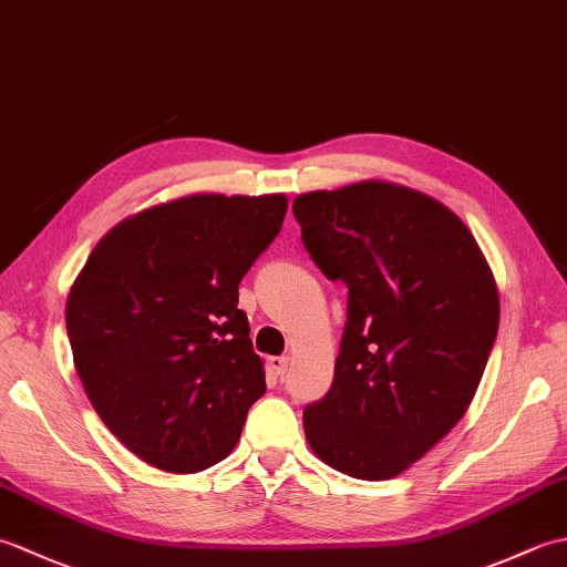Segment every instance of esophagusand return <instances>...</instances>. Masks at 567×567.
Listing matches in <instances>:
<instances>
[{"label": "esophagus", "instance_id": "34e87169", "mask_svg": "<svg viewBox=\"0 0 567 567\" xmlns=\"http://www.w3.org/2000/svg\"><path fill=\"white\" fill-rule=\"evenodd\" d=\"M270 368L275 370V375H285L287 372V368H290V358H285V355H272L270 360Z\"/></svg>", "mask_w": 567, "mask_h": 567}]
</instances>
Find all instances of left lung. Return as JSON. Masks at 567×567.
Here are the masks:
<instances>
[{
  "label": "left lung",
  "mask_w": 567,
  "mask_h": 567,
  "mask_svg": "<svg viewBox=\"0 0 567 567\" xmlns=\"http://www.w3.org/2000/svg\"><path fill=\"white\" fill-rule=\"evenodd\" d=\"M309 256L348 285L333 384L305 409L323 463L390 480L467 412L499 329V292L461 216L424 192L363 179L292 204Z\"/></svg>",
  "instance_id": "8db88e82"
}]
</instances>
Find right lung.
<instances>
[{"label": "right lung", "instance_id": "1", "mask_svg": "<svg viewBox=\"0 0 567 567\" xmlns=\"http://www.w3.org/2000/svg\"><path fill=\"white\" fill-rule=\"evenodd\" d=\"M285 195L179 197L106 231L72 282L65 327L94 412L167 473L234 451L265 368L238 282L280 234Z\"/></svg>", "mask_w": 567, "mask_h": 567}]
</instances>
